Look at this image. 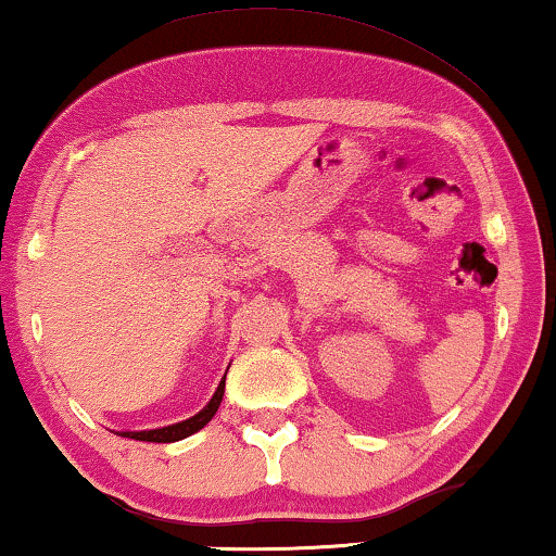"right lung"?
Wrapping results in <instances>:
<instances>
[{
	"instance_id": "1",
	"label": "right lung",
	"mask_w": 556,
	"mask_h": 556,
	"mask_svg": "<svg viewBox=\"0 0 556 556\" xmlns=\"http://www.w3.org/2000/svg\"><path fill=\"white\" fill-rule=\"evenodd\" d=\"M224 382H226V375L222 378V382H218L216 393L211 395V401L203 405L197 416L186 418V420H181V424L151 428V431H115V433L123 438H132V441H148V443H174V441H181V438H189L197 431H201V428L216 416L218 405H222V397H224Z\"/></svg>"
}]
</instances>
